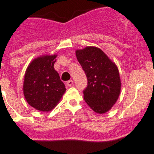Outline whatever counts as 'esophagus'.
<instances>
[{
    "label": "esophagus",
    "mask_w": 154,
    "mask_h": 154,
    "mask_svg": "<svg viewBox=\"0 0 154 154\" xmlns=\"http://www.w3.org/2000/svg\"><path fill=\"white\" fill-rule=\"evenodd\" d=\"M73 84H74V81L73 80H68V81H67V83H66V85L68 86H72Z\"/></svg>",
    "instance_id": "obj_1"
}]
</instances>
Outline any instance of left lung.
<instances>
[{
	"mask_svg": "<svg viewBox=\"0 0 154 154\" xmlns=\"http://www.w3.org/2000/svg\"><path fill=\"white\" fill-rule=\"evenodd\" d=\"M76 56L88 80L83 97L98 114L109 111L119 99L122 88L119 68L102 50L87 46L77 50Z\"/></svg>",
	"mask_w": 154,
	"mask_h": 154,
	"instance_id": "8db88e82",
	"label": "left lung"
}]
</instances>
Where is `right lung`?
<instances>
[{"label": "right lung", "instance_id": "1", "mask_svg": "<svg viewBox=\"0 0 154 154\" xmlns=\"http://www.w3.org/2000/svg\"><path fill=\"white\" fill-rule=\"evenodd\" d=\"M57 54L34 59L25 71L23 91L29 105L41 112L54 109L66 91V87L54 69Z\"/></svg>", "mask_w": 154, "mask_h": 154}]
</instances>
